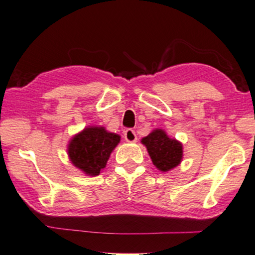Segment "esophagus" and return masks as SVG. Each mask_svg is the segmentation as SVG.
Instances as JSON below:
<instances>
[{
  "mask_svg": "<svg viewBox=\"0 0 255 255\" xmlns=\"http://www.w3.org/2000/svg\"><path fill=\"white\" fill-rule=\"evenodd\" d=\"M124 138H126L128 142H131V143L135 142L137 140L135 131H134V129H132V128L126 129V131H124Z\"/></svg>",
  "mask_w": 255,
  "mask_h": 255,
  "instance_id": "esophagus-1",
  "label": "esophagus"
}]
</instances>
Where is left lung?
Here are the masks:
<instances>
[{
    "mask_svg": "<svg viewBox=\"0 0 255 255\" xmlns=\"http://www.w3.org/2000/svg\"><path fill=\"white\" fill-rule=\"evenodd\" d=\"M142 143L146 146L153 164L160 171H170L181 163L183 155L182 144L170 138L162 129H154L142 138Z\"/></svg>",
    "mask_w": 255,
    "mask_h": 255,
    "instance_id": "left-lung-1",
    "label": "left lung"
}]
</instances>
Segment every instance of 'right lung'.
Returning <instances> with one entry per match:
<instances>
[{
    "label": "right lung",
    "instance_id": "1",
    "mask_svg": "<svg viewBox=\"0 0 255 255\" xmlns=\"http://www.w3.org/2000/svg\"><path fill=\"white\" fill-rule=\"evenodd\" d=\"M119 142L120 135L107 132L102 127L86 128L71 140L70 160L85 174L99 175Z\"/></svg>",
    "mask_w": 255,
    "mask_h": 255
}]
</instances>
